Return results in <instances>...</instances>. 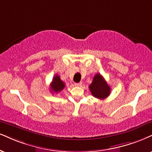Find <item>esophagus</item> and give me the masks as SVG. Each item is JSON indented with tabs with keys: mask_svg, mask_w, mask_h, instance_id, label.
<instances>
[{
	"mask_svg": "<svg viewBox=\"0 0 152 152\" xmlns=\"http://www.w3.org/2000/svg\"><path fill=\"white\" fill-rule=\"evenodd\" d=\"M75 86H76V87H81L82 82H79V83H75Z\"/></svg>",
	"mask_w": 152,
	"mask_h": 152,
	"instance_id": "obj_1",
	"label": "esophagus"
}]
</instances>
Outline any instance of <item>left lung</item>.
<instances>
[{
    "label": "left lung",
    "mask_w": 152,
    "mask_h": 152,
    "mask_svg": "<svg viewBox=\"0 0 152 152\" xmlns=\"http://www.w3.org/2000/svg\"><path fill=\"white\" fill-rule=\"evenodd\" d=\"M89 88L91 94L97 99H106L109 96L110 92V88L107 82L99 73L94 77L93 81Z\"/></svg>",
    "instance_id": "left-lung-1"
}]
</instances>
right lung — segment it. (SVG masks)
<instances>
[{
  "instance_id": "1",
  "label": "right lung",
  "mask_w": 152,
  "mask_h": 152,
  "mask_svg": "<svg viewBox=\"0 0 152 152\" xmlns=\"http://www.w3.org/2000/svg\"><path fill=\"white\" fill-rule=\"evenodd\" d=\"M65 87V83L63 82L60 78V77L58 75H56L55 77H53V80H52L51 84H50V91L52 93L56 92L58 93L59 91H61L64 89Z\"/></svg>"
}]
</instances>
